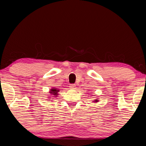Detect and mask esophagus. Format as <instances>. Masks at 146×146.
Masks as SVG:
<instances>
[{"instance_id":"esophagus-1","label":"esophagus","mask_w":146,"mask_h":146,"mask_svg":"<svg viewBox=\"0 0 146 146\" xmlns=\"http://www.w3.org/2000/svg\"><path fill=\"white\" fill-rule=\"evenodd\" d=\"M70 88H74L75 84H70Z\"/></svg>"}]
</instances>
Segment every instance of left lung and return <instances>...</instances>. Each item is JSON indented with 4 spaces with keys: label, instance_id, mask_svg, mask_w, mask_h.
Instances as JSON below:
<instances>
[{
    "label": "left lung",
    "instance_id": "left-lung-1",
    "mask_svg": "<svg viewBox=\"0 0 146 146\" xmlns=\"http://www.w3.org/2000/svg\"><path fill=\"white\" fill-rule=\"evenodd\" d=\"M97 100H96V102H97Z\"/></svg>",
    "mask_w": 146,
    "mask_h": 146
}]
</instances>
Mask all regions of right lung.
I'll list each match as a JSON object with an SVG mask.
<instances>
[{
  "label": "right lung",
  "mask_w": 146,
  "mask_h": 146,
  "mask_svg": "<svg viewBox=\"0 0 146 146\" xmlns=\"http://www.w3.org/2000/svg\"><path fill=\"white\" fill-rule=\"evenodd\" d=\"M59 90H56L55 88H52L51 89V91H50V94H52L53 96H57V93L58 92Z\"/></svg>",
  "instance_id": "right-lung-1"
}]
</instances>
